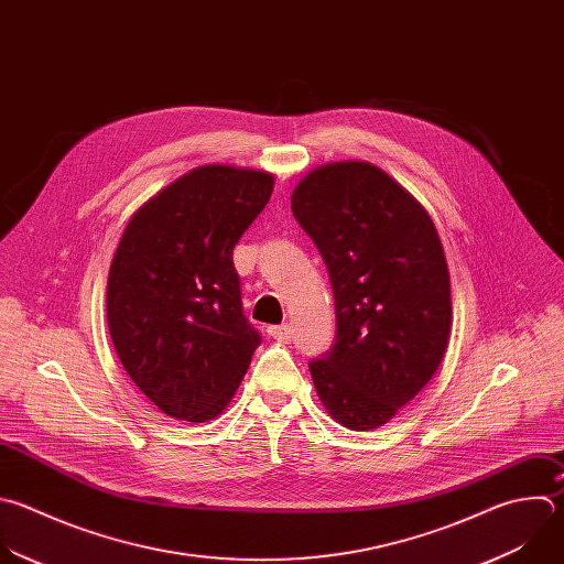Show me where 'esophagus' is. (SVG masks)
<instances>
[{
  "mask_svg": "<svg viewBox=\"0 0 564 564\" xmlns=\"http://www.w3.org/2000/svg\"><path fill=\"white\" fill-rule=\"evenodd\" d=\"M268 334H270L272 338L281 340V343H288V340L292 338V325H288V323H283V325H272V327H268Z\"/></svg>",
  "mask_w": 564,
  "mask_h": 564,
  "instance_id": "esophagus-1",
  "label": "esophagus"
}]
</instances>
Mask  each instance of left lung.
Instances as JSON below:
<instances>
[{"label": "left lung", "instance_id": "left-lung-1", "mask_svg": "<svg viewBox=\"0 0 564 564\" xmlns=\"http://www.w3.org/2000/svg\"><path fill=\"white\" fill-rule=\"evenodd\" d=\"M292 213L334 290L336 343L310 362L327 414L367 432L392 421L436 373L452 334V285L427 210L381 167L310 170Z\"/></svg>", "mask_w": 564, "mask_h": 564}]
</instances>
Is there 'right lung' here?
Listing matches in <instances>:
<instances>
[{
    "label": "right lung",
    "instance_id": "obj_1",
    "mask_svg": "<svg viewBox=\"0 0 564 564\" xmlns=\"http://www.w3.org/2000/svg\"><path fill=\"white\" fill-rule=\"evenodd\" d=\"M274 174L199 165L128 221L108 272V329L134 386L167 416L206 423L232 401L261 343L241 307L232 250Z\"/></svg>",
    "mask_w": 564,
    "mask_h": 564
}]
</instances>
